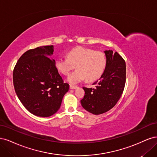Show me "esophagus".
Wrapping results in <instances>:
<instances>
[{
	"label": "esophagus",
	"instance_id": "34e87169",
	"mask_svg": "<svg viewBox=\"0 0 157 157\" xmlns=\"http://www.w3.org/2000/svg\"><path fill=\"white\" fill-rule=\"evenodd\" d=\"M77 88V86H75V85H70V88L71 89H76Z\"/></svg>",
	"mask_w": 157,
	"mask_h": 157
}]
</instances>
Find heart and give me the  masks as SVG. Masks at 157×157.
I'll return each mask as SVG.
<instances>
[{"label":"heart","instance_id":"obj_1","mask_svg":"<svg viewBox=\"0 0 157 157\" xmlns=\"http://www.w3.org/2000/svg\"><path fill=\"white\" fill-rule=\"evenodd\" d=\"M105 55L82 46L76 47L67 53V58H59L56 60V67L59 73L67 75L75 67L77 70L67 77L68 82L75 84L82 80L94 81L101 77L105 69Z\"/></svg>","mask_w":157,"mask_h":157}]
</instances>
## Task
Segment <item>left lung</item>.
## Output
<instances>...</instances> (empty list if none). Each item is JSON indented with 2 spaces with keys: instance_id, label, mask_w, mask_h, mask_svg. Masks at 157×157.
<instances>
[{
  "instance_id": "8db88e82",
  "label": "left lung",
  "mask_w": 157,
  "mask_h": 157,
  "mask_svg": "<svg viewBox=\"0 0 157 157\" xmlns=\"http://www.w3.org/2000/svg\"><path fill=\"white\" fill-rule=\"evenodd\" d=\"M107 64L94 88L83 87L82 107L94 115H100L111 109L121 98L126 83V63L117 52L104 51Z\"/></svg>"
}]
</instances>
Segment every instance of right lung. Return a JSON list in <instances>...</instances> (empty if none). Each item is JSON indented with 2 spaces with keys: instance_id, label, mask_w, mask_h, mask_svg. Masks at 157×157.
Returning <instances> with one entry per match:
<instances>
[{
  "instance_id": "right-lung-1",
  "label": "right lung",
  "mask_w": 157,
  "mask_h": 157,
  "mask_svg": "<svg viewBox=\"0 0 157 157\" xmlns=\"http://www.w3.org/2000/svg\"><path fill=\"white\" fill-rule=\"evenodd\" d=\"M54 46L37 47L25 52L13 69L16 93L27 110L34 115L48 117L60 108L69 85L65 83L56 67Z\"/></svg>"
}]
</instances>
